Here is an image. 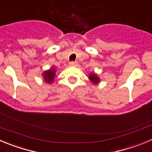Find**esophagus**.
Returning <instances> with one entry per match:
<instances>
[{
    "label": "esophagus",
    "instance_id": "obj_1",
    "mask_svg": "<svg viewBox=\"0 0 152 152\" xmlns=\"http://www.w3.org/2000/svg\"><path fill=\"white\" fill-rule=\"evenodd\" d=\"M69 66H77L78 64V62L77 61H70L69 62Z\"/></svg>",
    "mask_w": 152,
    "mask_h": 152
}]
</instances>
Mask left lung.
<instances>
[{"label": "left lung", "instance_id": "8db88e82", "mask_svg": "<svg viewBox=\"0 0 152 152\" xmlns=\"http://www.w3.org/2000/svg\"><path fill=\"white\" fill-rule=\"evenodd\" d=\"M89 79L93 83H99V78L97 77V75L94 73H91L89 76Z\"/></svg>", "mask_w": 152, "mask_h": 152}]
</instances>
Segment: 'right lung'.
Segmentation results:
<instances>
[{"label":"right lung","mask_w":152,"mask_h":152,"mask_svg":"<svg viewBox=\"0 0 152 152\" xmlns=\"http://www.w3.org/2000/svg\"><path fill=\"white\" fill-rule=\"evenodd\" d=\"M43 78L45 79V82L48 83H51L54 81L55 75V69H51L47 70V71L44 72Z\"/></svg>","instance_id":"add662e5"}]
</instances>
